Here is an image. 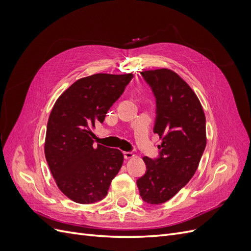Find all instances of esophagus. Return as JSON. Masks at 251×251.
Wrapping results in <instances>:
<instances>
[{
	"label": "esophagus",
	"mask_w": 251,
	"mask_h": 251,
	"mask_svg": "<svg viewBox=\"0 0 251 251\" xmlns=\"http://www.w3.org/2000/svg\"><path fill=\"white\" fill-rule=\"evenodd\" d=\"M124 156L126 159H130L132 157H134L133 151H124Z\"/></svg>",
	"instance_id": "34e87169"
}]
</instances>
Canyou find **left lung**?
<instances>
[{
    "instance_id": "obj_1",
    "label": "left lung",
    "mask_w": 251,
    "mask_h": 251,
    "mask_svg": "<svg viewBox=\"0 0 251 251\" xmlns=\"http://www.w3.org/2000/svg\"><path fill=\"white\" fill-rule=\"evenodd\" d=\"M156 100L154 133L162 140L159 156L143 157L147 172L137 180L144 202L161 204L185 186L206 147L205 115L192 88L169 69L140 72Z\"/></svg>"
}]
</instances>
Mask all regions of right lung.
I'll return each mask as SVG.
<instances>
[{"mask_svg":"<svg viewBox=\"0 0 251 251\" xmlns=\"http://www.w3.org/2000/svg\"><path fill=\"white\" fill-rule=\"evenodd\" d=\"M133 76L98 73L80 78L58 97L51 111L45 156L58 188L74 202L102 200L123 165L119 150L94 146L91 128L103 123Z\"/></svg>","mask_w":251,"mask_h":251,"instance_id":"1","label":"right lung"}]
</instances>
